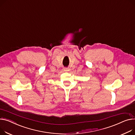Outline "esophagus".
Here are the masks:
<instances>
[{"mask_svg": "<svg viewBox=\"0 0 135 135\" xmlns=\"http://www.w3.org/2000/svg\"><path fill=\"white\" fill-rule=\"evenodd\" d=\"M63 70H64L65 71H69V69L68 68H64Z\"/></svg>", "mask_w": 135, "mask_h": 135, "instance_id": "obj_1", "label": "esophagus"}]
</instances>
